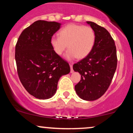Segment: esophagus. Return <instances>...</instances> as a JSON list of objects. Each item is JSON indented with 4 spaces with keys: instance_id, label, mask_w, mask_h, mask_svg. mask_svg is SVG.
Masks as SVG:
<instances>
[{
    "instance_id": "1",
    "label": "esophagus",
    "mask_w": 133,
    "mask_h": 133,
    "mask_svg": "<svg viewBox=\"0 0 133 133\" xmlns=\"http://www.w3.org/2000/svg\"><path fill=\"white\" fill-rule=\"evenodd\" d=\"M70 68H71V72L72 73L73 72V69H72V64H70Z\"/></svg>"
}]
</instances>
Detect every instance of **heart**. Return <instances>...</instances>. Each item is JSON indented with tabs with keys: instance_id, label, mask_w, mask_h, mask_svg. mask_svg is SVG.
I'll use <instances>...</instances> for the list:
<instances>
[{
	"instance_id": "b5f03b06",
	"label": "heart",
	"mask_w": 133,
	"mask_h": 133,
	"mask_svg": "<svg viewBox=\"0 0 133 133\" xmlns=\"http://www.w3.org/2000/svg\"><path fill=\"white\" fill-rule=\"evenodd\" d=\"M59 36H53L51 44L56 54L61 56L66 49L65 55L68 60L83 59L92 51L96 41V34L91 27L71 24L63 27Z\"/></svg>"
}]
</instances>
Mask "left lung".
I'll use <instances>...</instances> for the list:
<instances>
[{
  "label": "left lung",
  "instance_id": "1",
  "mask_svg": "<svg viewBox=\"0 0 133 133\" xmlns=\"http://www.w3.org/2000/svg\"><path fill=\"white\" fill-rule=\"evenodd\" d=\"M96 34V41L90 54L73 65L81 76L75 86L80 98L86 101L99 99L108 89L117 68L116 47L106 29L92 22H87Z\"/></svg>",
  "mask_w": 133,
  "mask_h": 133
}]
</instances>
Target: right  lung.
I'll return each instance as SVG.
<instances>
[{
	"mask_svg": "<svg viewBox=\"0 0 133 133\" xmlns=\"http://www.w3.org/2000/svg\"><path fill=\"white\" fill-rule=\"evenodd\" d=\"M60 23L37 21L25 29L16 45L18 76L30 95L39 99L52 97L62 76L70 72L68 62L56 54L51 39Z\"/></svg>",
	"mask_w": 133,
	"mask_h": 133,
	"instance_id": "add662e5",
	"label": "right lung"
}]
</instances>
